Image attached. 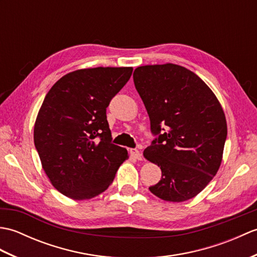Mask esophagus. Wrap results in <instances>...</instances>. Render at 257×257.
Segmentation results:
<instances>
[{
  "instance_id": "34e87169",
  "label": "esophagus",
  "mask_w": 257,
  "mask_h": 257,
  "mask_svg": "<svg viewBox=\"0 0 257 257\" xmlns=\"http://www.w3.org/2000/svg\"><path fill=\"white\" fill-rule=\"evenodd\" d=\"M130 154L135 158V159L137 160H143V155H141V152L137 149H132L130 150Z\"/></svg>"
}]
</instances>
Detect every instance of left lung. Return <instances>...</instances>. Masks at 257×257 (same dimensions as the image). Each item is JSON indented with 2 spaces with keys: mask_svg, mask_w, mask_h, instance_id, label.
<instances>
[{
  "mask_svg": "<svg viewBox=\"0 0 257 257\" xmlns=\"http://www.w3.org/2000/svg\"><path fill=\"white\" fill-rule=\"evenodd\" d=\"M134 83L159 135L144 151L162 172L149 190L169 202L194 198L222 162L227 124L219 99L198 75L171 63L137 67Z\"/></svg>",
  "mask_w": 257,
  "mask_h": 257,
  "instance_id": "1",
  "label": "left lung"
}]
</instances>
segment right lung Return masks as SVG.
I'll return each mask as SVG.
<instances>
[{
    "label": "right lung",
    "mask_w": 257,
    "mask_h": 257,
    "mask_svg": "<svg viewBox=\"0 0 257 257\" xmlns=\"http://www.w3.org/2000/svg\"><path fill=\"white\" fill-rule=\"evenodd\" d=\"M133 67L74 70L47 92L34 124V144L54 188L73 200L108 189L129 155L111 144L106 108Z\"/></svg>",
    "instance_id": "1"
}]
</instances>
